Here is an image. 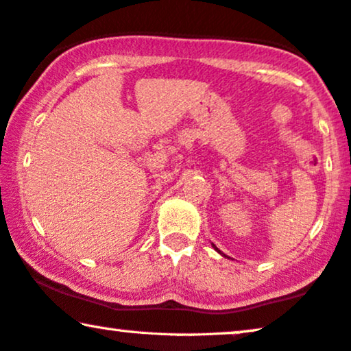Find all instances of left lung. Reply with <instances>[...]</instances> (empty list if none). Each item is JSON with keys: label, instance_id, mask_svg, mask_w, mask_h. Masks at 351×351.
I'll return each mask as SVG.
<instances>
[{"label": "left lung", "instance_id": "1", "mask_svg": "<svg viewBox=\"0 0 351 351\" xmlns=\"http://www.w3.org/2000/svg\"><path fill=\"white\" fill-rule=\"evenodd\" d=\"M212 246H213V247H215V250H217V251H218V252H219V254H223V252H221V251H219V250H218V247H217V246H215V245H212Z\"/></svg>", "mask_w": 351, "mask_h": 351}]
</instances>
